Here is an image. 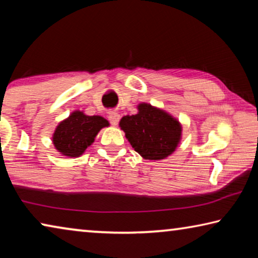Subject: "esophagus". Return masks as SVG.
I'll use <instances>...</instances> for the list:
<instances>
[{
    "mask_svg": "<svg viewBox=\"0 0 258 258\" xmlns=\"http://www.w3.org/2000/svg\"><path fill=\"white\" fill-rule=\"evenodd\" d=\"M108 119H109V121H110V124L112 126H116L117 124H118V121L120 119V115L116 111H109L108 112Z\"/></svg>",
    "mask_w": 258,
    "mask_h": 258,
    "instance_id": "1",
    "label": "esophagus"
}]
</instances>
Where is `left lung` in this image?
I'll return each mask as SVG.
<instances>
[{
    "label": "left lung",
    "mask_w": 258,
    "mask_h": 258,
    "mask_svg": "<svg viewBox=\"0 0 258 258\" xmlns=\"http://www.w3.org/2000/svg\"><path fill=\"white\" fill-rule=\"evenodd\" d=\"M137 115L124 116L119 121L134 150L145 159H164L175 151L181 140L178 120L164 110L140 103Z\"/></svg>",
    "instance_id": "8db88e82"
}]
</instances>
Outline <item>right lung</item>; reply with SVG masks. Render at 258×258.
<instances>
[{
  "label": "right lung",
  "mask_w": 258,
  "mask_h": 258,
  "mask_svg": "<svg viewBox=\"0 0 258 258\" xmlns=\"http://www.w3.org/2000/svg\"><path fill=\"white\" fill-rule=\"evenodd\" d=\"M108 125L101 116H87L76 110L56 126L52 141L61 155L80 157L94 142L99 131Z\"/></svg>",
  "instance_id": "right-lung-1"
}]
</instances>
